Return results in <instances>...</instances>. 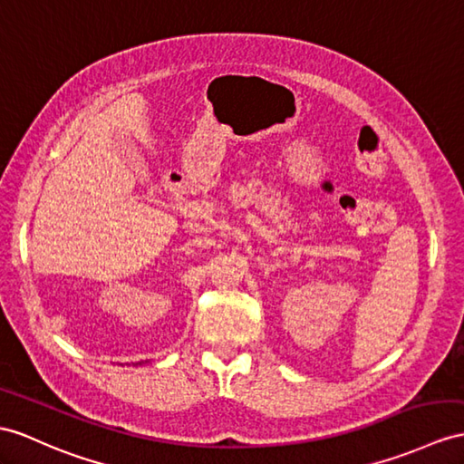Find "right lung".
<instances>
[{"label": "right lung", "instance_id": "right-lung-1", "mask_svg": "<svg viewBox=\"0 0 464 464\" xmlns=\"http://www.w3.org/2000/svg\"><path fill=\"white\" fill-rule=\"evenodd\" d=\"M140 364H141V362H140Z\"/></svg>", "mask_w": 464, "mask_h": 464}]
</instances>
